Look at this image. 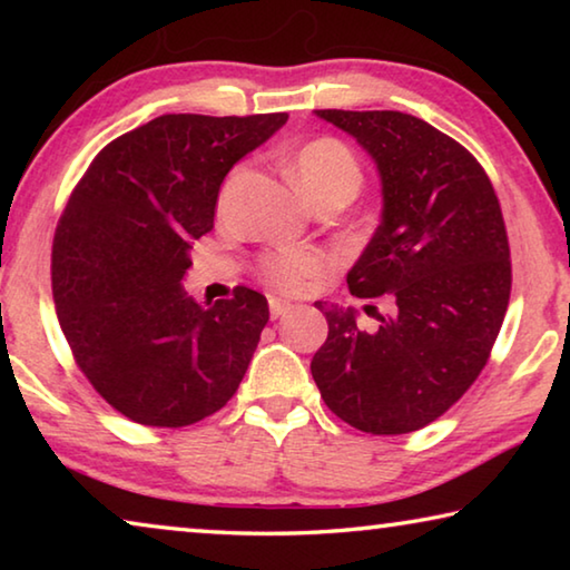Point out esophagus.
I'll return each mask as SVG.
<instances>
[{
	"label": "esophagus",
	"instance_id": "1",
	"mask_svg": "<svg viewBox=\"0 0 570 570\" xmlns=\"http://www.w3.org/2000/svg\"><path fill=\"white\" fill-rule=\"evenodd\" d=\"M292 308H294V304L284 302V298H272V302H268V312H272V320H278V316L292 312Z\"/></svg>",
	"mask_w": 570,
	"mask_h": 570
}]
</instances>
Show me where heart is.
<instances>
[{
	"label": "heart",
	"instance_id": "obj_1",
	"mask_svg": "<svg viewBox=\"0 0 570 570\" xmlns=\"http://www.w3.org/2000/svg\"><path fill=\"white\" fill-rule=\"evenodd\" d=\"M288 173L296 188L312 200L322 193H342L346 204L362 188V168L354 153L336 138H316L294 153ZM326 258L314 248H278L258 258L256 274L278 292H298L324 274Z\"/></svg>",
	"mask_w": 570,
	"mask_h": 570
}]
</instances>
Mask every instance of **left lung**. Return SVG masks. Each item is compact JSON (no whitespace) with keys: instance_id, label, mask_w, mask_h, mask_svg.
I'll return each instance as SVG.
<instances>
[{"instance_id":"obj_1","label":"left lung","mask_w":570,"mask_h":570,"mask_svg":"<svg viewBox=\"0 0 570 570\" xmlns=\"http://www.w3.org/2000/svg\"><path fill=\"white\" fill-rule=\"evenodd\" d=\"M316 115L380 168L382 224L346 286L392 308L366 332L352 308L316 302L330 334L312 377L346 424L404 435L445 414L490 360L513 284L503 210L475 156L430 122L397 110Z\"/></svg>"}]
</instances>
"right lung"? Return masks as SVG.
I'll use <instances>...</instances> for the list:
<instances>
[{
  "label": "right lung",
  "mask_w": 570,
  "mask_h": 570,
  "mask_svg": "<svg viewBox=\"0 0 570 570\" xmlns=\"http://www.w3.org/2000/svg\"><path fill=\"white\" fill-rule=\"evenodd\" d=\"M286 118L160 115L108 142L70 193L52 240L57 320L75 364L128 420L196 424L244 380L266 296L236 286L200 306L180 282L226 173Z\"/></svg>",
  "instance_id": "right-lung-1"
}]
</instances>
